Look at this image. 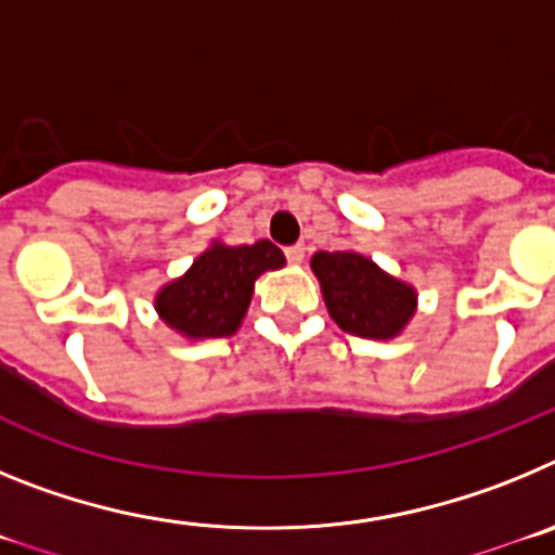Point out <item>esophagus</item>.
Returning a JSON list of instances; mask_svg holds the SVG:
<instances>
[{"mask_svg":"<svg viewBox=\"0 0 555 555\" xmlns=\"http://www.w3.org/2000/svg\"><path fill=\"white\" fill-rule=\"evenodd\" d=\"M283 253H286L288 263H302V258H306V247H302V244H292V247H286Z\"/></svg>","mask_w":555,"mask_h":555,"instance_id":"34e87169","label":"esophagus"}]
</instances>
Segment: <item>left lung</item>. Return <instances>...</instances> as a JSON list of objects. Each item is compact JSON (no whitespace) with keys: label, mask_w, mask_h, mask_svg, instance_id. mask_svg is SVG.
I'll return each instance as SVG.
<instances>
[{"label":"left lung","mask_w":555,"mask_h":555,"mask_svg":"<svg viewBox=\"0 0 555 555\" xmlns=\"http://www.w3.org/2000/svg\"><path fill=\"white\" fill-rule=\"evenodd\" d=\"M325 306L341 331L361 338H391L416 306L414 288L395 281L358 253H317L311 261Z\"/></svg>","instance_id":"1"}]
</instances>
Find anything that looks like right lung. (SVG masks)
<instances>
[{
  "label": "right lung",
  "mask_w": 555,
  "mask_h": 555,
  "mask_svg": "<svg viewBox=\"0 0 555 555\" xmlns=\"http://www.w3.org/2000/svg\"><path fill=\"white\" fill-rule=\"evenodd\" d=\"M283 253L272 242L224 247L214 244L194 267L158 294L160 320L189 338H222L235 333L247 313L255 278L281 269Z\"/></svg>",
  "instance_id": "right-lung-1"
}]
</instances>
